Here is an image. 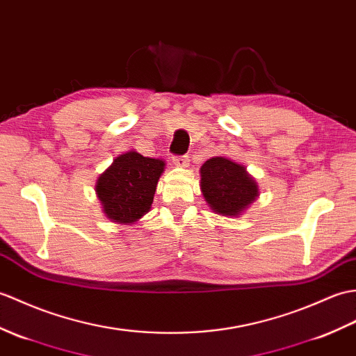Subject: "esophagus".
Instances as JSON below:
<instances>
[{"label": "esophagus", "mask_w": 356, "mask_h": 356, "mask_svg": "<svg viewBox=\"0 0 356 356\" xmlns=\"http://www.w3.org/2000/svg\"><path fill=\"white\" fill-rule=\"evenodd\" d=\"M172 163H175L179 168H186L189 165V159H188V156H175V158H172Z\"/></svg>", "instance_id": "obj_1"}]
</instances>
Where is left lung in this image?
<instances>
[{
    "mask_svg": "<svg viewBox=\"0 0 356 356\" xmlns=\"http://www.w3.org/2000/svg\"><path fill=\"white\" fill-rule=\"evenodd\" d=\"M200 188L212 212L235 218L258 198L259 186L241 163L213 156L200 168Z\"/></svg>",
    "mask_w": 356,
    "mask_h": 356,
    "instance_id": "8db88e82",
    "label": "left lung"
}]
</instances>
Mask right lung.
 <instances>
[{"label": "right lung", "instance_id": "1", "mask_svg": "<svg viewBox=\"0 0 356 356\" xmlns=\"http://www.w3.org/2000/svg\"><path fill=\"white\" fill-rule=\"evenodd\" d=\"M165 161L129 150L113 159L97 179L95 193L104 217L117 225H135L152 209Z\"/></svg>", "mask_w": 356, "mask_h": 356}]
</instances>
